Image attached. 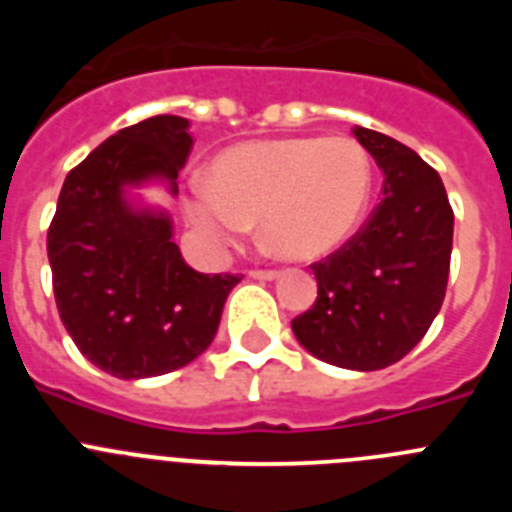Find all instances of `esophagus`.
<instances>
[{"label": "esophagus", "instance_id": "obj_1", "mask_svg": "<svg viewBox=\"0 0 512 512\" xmlns=\"http://www.w3.org/2000/svg\"><path fill=\"white\" fill-rule=\"evenodd\" d=\"M248 277H253V279H277L279 271L277 269H251V271H248Z\"/></svg>", "mask_w": 512, "mask_h": 512}]
</instances>
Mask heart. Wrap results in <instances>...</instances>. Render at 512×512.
Returning a JSON list of instances; mask_svg holds the SVG:
<instances>
[{"instance_id": "heart-1", "label": "heart", "mask_w": 512, "mask_h": 512, "mask_svg": "<svg viewBox=\"0 0 512 512\" xmlns=\"http://www.w3.org/2000/svg\"><path fill=\"white\" fill-rule=\"evenodd\" d=\"M372 187V161L354 138L251 140L212 158L207 187L189 189L184 215L215 243L241 241L261 220L271 251L310 261L356 233Z\"/></svg>"}]
</instances>
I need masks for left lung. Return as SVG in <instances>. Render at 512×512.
I'll use <instances>...</instances> for the list:
<instances>
[{
    "instance_id": "1",
    "label": "left lung",
    "mask_w": 512,
    "mask_h": 512,
    "mask_svg": "<svg viewBox=\"0 0 512 512\" xmlns=\"http://www.w3.org/2000/svg\"><path fill=\"white\" fill-rule=\"evenodd\" d=\"M354 135L382 169V200L338 251L310 266L318 297L292 330L312 356L374 372L410 354L441 310L454 210L441 176L413 148L359 125Z\"/></svg>"
}]
</instances>
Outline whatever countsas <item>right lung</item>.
<instances>
[{
  "mask_svg": "<svg viewBox=\"0 0 512 512\" xmlns=\"http://www.w3.org/2000/svg\"><path fill=\"white\" fill-rule=\"evenodd\" d=\"M194 140L189 120L156 115L69 171L48 228L58 315L76 348L117 379L182 369L212 343L243 274H200L171 241L169 217L135 212L125 184L164 176L176 192Z\"/></svg>",
  "mask_w": 512,
  "mask_h": 512,
  "instance_id": "obj_1",
  "label": "right lung"
}]
</instances>
